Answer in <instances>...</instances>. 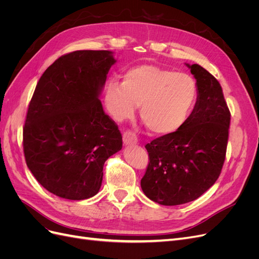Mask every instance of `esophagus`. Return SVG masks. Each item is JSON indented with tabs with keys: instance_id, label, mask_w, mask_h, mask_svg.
<instances>
[{
	"instance_id": "1",
	"label": "esophagus",
	"mask_w": 259,
	"mask_h": 259,
	"mask_svg": "<svg viewBox=\"0 0 259 259\" xmlns=\"http://www.w3.org/2000/svg\"><path fill=\"white\" fill-rule=\"evenodd\" d=\"M123 143L125 146L134 145L137 143V137L132 131H126L123 133Z\"/></svg>"
}]
</instances>
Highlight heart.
<instances>
[{"instance_id":"heart-1","label":"heart","mask_w":259,"mask_h":259,"mask_svg":"<svg viewBox=\"0 0 259 259\" xmlns=\"http://www.w3.org/2000/svg\"><path fill=\"white\" fill-rule=\"evenodd\" d=\"M198 98V86L190 75L155 65L133 67L122 83L106 85L105 101L116 122L133 116L139 106L140 117L155 135H167L182 127Z\"/></svg>"}]
</instances>
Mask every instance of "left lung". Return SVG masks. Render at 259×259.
<instances>
[{"label":"left lung","mask_w":259,"mask_h":259,"mask_svg":"<svg viewBox=\"0 0 259 259\" xmlns=\"http://www.w3.org/2000/svg\"><path fill=\"white\" fill-rule=\"evenodd\" d=\"M187 66L197 80L194 109L182 127L145 146L149 164L140 186L161 205L201 197L215 184L226 159L230 111L222 86L203 67Z\"/></svg>","instance_id":"8db88e82"}]
</instances>
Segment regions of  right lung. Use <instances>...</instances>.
<instances>
[{
    "label": "right lung",
    "mask_w": 259,
    "mask_h": 259,
    "mask_svg": "<svg viewBox=\"0 0 259 259\" xmlns=\"http://www.w3.org/2000/svg\"><path fill=\"white\" fill-rule=\"evenodd\" d=\"M109 51H75L38 80L22 132L27 166L46 190L68 200L95 195L104 164L122 149L119 127L99 100L115 62Z\"/></svg>",
    "instance_id": "1"
}]
</instances>
